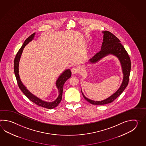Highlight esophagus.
<instances>
[{"label":"esophagus","mask_w":146,"mask_h":146,"mask_svg":"<svg viewBox=\"0 0 146 146\" xmlns=\"http://www.w3.org/2000/svg\"><path fill=\"white\" fill-rule=\"evenodd\" d=\"M72 74H78L80 72V69L77 67H74L72 69Z\"/></svg>","instance_id":"1"}]
</instances>
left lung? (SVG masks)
Masks as SVG:
<instances>
[{"mask_svg": "<svg viewBox=\"0 0 146 146\" xmlns=\"http://www.w3.org/2000/svg\"><path fill=\"white\" fill-rule=\"evenodd\" d=\"M102 33L104 34L103 41L101 50L99 52L96 53L92 58H91L89 60V62L92 64L96 63L109 54H112L116 56L121 64L122 72L123 73V79L121 86L116 91V92H115L108 98L102 101H96L89 99L84 96L81 91L84 98L88 102L93 105H104L110 103L116 99L118 96H119L128 84L131 69L130 57L124 47L120 43L121 41L117 37L109 31H103Z\"/></svg>", "mask_w": 146, "mask_h": 146, "instance_id": "8db88e82", "label": "left lung"}]
</instances>
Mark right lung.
I'll use <instances>...</instances> for the list:
<instances>
[{
  "label": "right lung",
  "mask_w": 146,
  "mask_h": 146,
  "mask_svg": "<svg viewBox=\"0 0 146 146\" xmlns=\"http://www.w3.org/2000/svg\"><path fill=\"white\" fill-rule=\"evenodd\" d=\"M35 33L33 34H31V35L25 40L23 44L22 45V47L20 48L19 50L18 53L16 55L15 58L14 60V72L16 76V79L17 81V83L18 84L19 88L21 90L22 92L24 93L25 96L28 98L32 102L36 104L37 106H40L41 107H43L45 108L48 109H52L56 108L59 104V103L60 102L61 100L62 99V91H63V87L64 84L65 83L67 80L71 77L72 76V72L70 69H67L62 72V74L59 76L58 79L56 81V86L59 92V96L57 99L53 101L52 102H46L43 101L42 100L40 99L37 97L35 96L33 94L29 91L27 89V88L25 87V86L22 84L21 81L20 80V78L19 77V61L20 57L21 56L22 52L25 47L28 44L29 42H30L33 40L34 38Z\"/></svg>",
  "instance_id": "add662e5"
}]
</instances>
